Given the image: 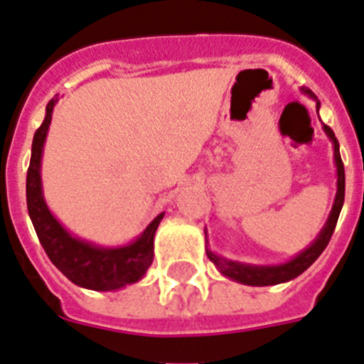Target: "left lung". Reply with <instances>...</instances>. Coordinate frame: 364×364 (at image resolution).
Listing matches in <instances>:
<instances>
[{
    "mask_svg": "<svg viewBox=\"0 0 364 364\" xmlns=\"http://www.w3.org/2000/svg\"><path fill=\"white\" fill-rule=\"evenodd\" d=\"M301 92L304 96H309L310 100L316 101V109H321L319 100L316 97V94L309 88L301 87ZM323 130L328 136V139L333 145V163H336L337 170V190H336V198H333L332 210H330L328 219H326L325 227L321 228V232L317 234V237L314 239L312 243L306 248L296 254L294 257H290L284 263L277 264H252V263H241V261H232L223 257V255L215 254L214 250H210L208 247V239H206V228H205V245H206V255L208 259L215 264V268L219 270V274L228 279L235 281V283L248 284V287H272V284H281L287 283V281L296 279L297 276H301L314 261L323 254V250L328 245L330 237L333 234V228L337 225V218L341 214L343 203H345V166H343L341 161V154H339V143H337V137L333 134V130L330 127H326L323 123Z\"/></svg>",
    "mask_w": 364,
    "mask_h": 364,
    "instance_id": "left-lung-1",
    "label": "left lung"
}]
</instances>
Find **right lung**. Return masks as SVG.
Segmentation results:
<instances>
[{"label":"right lung","instance_id":"obj_1","mask_svg":"<svg viewBox=\"0 0 364 364\" xmlns=\"http://www.w3.org/2000/svg\"><path fill=\"white\" fill-rule=\"evenodd\" d=\"M58 96L48 101L45 119L32 139L31 165L27 172V208L39 237L55 268L74 284L96 292H114L145 277L154 261V235L165 212L152 219L149 227L136 239L117 247H103L88 239H81L61 225L48 208L41 181V159L47 141L52 110Z\"/></svg>","mask_w":364,"mask_h":364}]
</instances>
